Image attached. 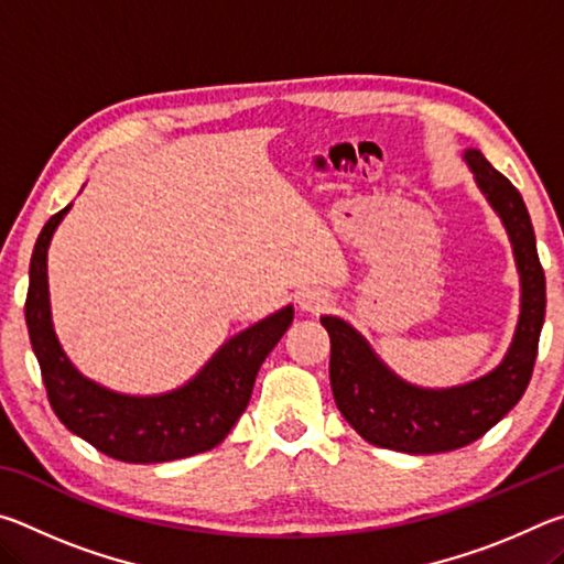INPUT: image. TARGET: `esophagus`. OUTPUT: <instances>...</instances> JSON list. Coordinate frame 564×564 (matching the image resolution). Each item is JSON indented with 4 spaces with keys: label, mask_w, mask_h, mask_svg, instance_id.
Masks as SVG:
<instances>
[{
    "label": "esophagus",
    "mask_w": 564,
    "mask_h": 564,
    "mask_svg": "<svg viewBox=\"0 0 564 564\" xmlns=\"http://www.w3.org/2000/svg\"><path fill=\"white\" fill-rule=\"evenodd\" d=\"M330 305V295L323 289H303L299 293V308L305 313H321Z\"/></svg>",
    "instance_id": "esophagus-1"
}]
</instances>
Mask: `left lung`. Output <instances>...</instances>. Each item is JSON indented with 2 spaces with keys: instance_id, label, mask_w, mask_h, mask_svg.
Masks as SVG:
<instances>
[{
  "instance_id": "obj_1",
  "label": "left lung",
  "mask_w": 564,
  "mask_h": 564,
  "mask_svg": "<svg viewBox=\"0 0 564 564\" xmlns=\"http://www.w3.org/2000/svg\"><path fill=\"white\" fill-rule=\"evenodd\" d=\"M465 161L510 236L520 273V318L500 366L465 386L417 388L395 376L350 323L321 318L330 336V388L338 410L362 441L388 451L431 455L470 445L518 405L538 358L545 323V271L528 206L480 151L467 149Z\"/></svg>"
}]
</instances>
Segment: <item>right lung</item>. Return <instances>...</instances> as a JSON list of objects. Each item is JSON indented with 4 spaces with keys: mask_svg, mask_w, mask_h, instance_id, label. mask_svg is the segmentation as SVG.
I'll return each instance as SVG.
<instances>
[{
    "mask_svg": "<svg viewBox=\"0 0 564 564\" xmlns=\"http://www.w3.org/2000/svg\"><path fill=\"white\" fill-rule=\"evenodd\" d=\"M69 208L54 214L36 238L24 303L32 350L56 417L121 463H169L212 451L246 410L261 362L291 326L293 305L226 340L186 386L161 395L113 393L72 366L52 326L46 248Z\"/></svg>",
    "mask_w": 564,
    "mask_h": 564,
    "instance_id": "right-lung-1",
    "label": "right lung"
}]
</instances>
